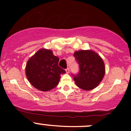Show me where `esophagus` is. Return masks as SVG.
Returning <instances> with one entry per match:
<instances>
[{"mask_svg": "<svg viewBox=\"0 0 131 131\" xmlns=\"http://www.w3.org/2000/svg\"><path fill=\"white\" fill-rule=\"evenodd\" d=\"M66 70V72H67V73H70V69H69V68H67V69L65 70Z\"/></svg>", "mask_w": 131, "mask_h": 131, "instance_id": "obj_1", "label": "esophagus"}]
</instances>
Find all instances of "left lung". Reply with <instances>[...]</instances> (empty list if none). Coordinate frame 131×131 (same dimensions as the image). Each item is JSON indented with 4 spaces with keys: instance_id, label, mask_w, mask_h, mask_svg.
Wrapping results in <instances>:
<instances>
[{
    "instance_id": "8db88e82",
    "label": "left lung",
    "mask_w": 131,
    "mask_h": 131,
    "mask_svg": "<svg viewBox=\"0 0 131 131\" xmlns=\"http://www.w3.org/2000/svg\"><path fill=\"white\" fill-rule=\"evenodd\" d=\"M73 56L80 70L77 75H73L76 85L85 91L94 89L101 82L105 73L102 58L91 50L75 51Z\"/></svg>"
}]
</instances>
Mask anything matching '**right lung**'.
I'll return each instance as SVG.
<instances>
[{"instance_id": "right-lung-1", "label": "right lung", "mask_w": 131, "mask_h": 131, "mask_svg": "<svg viewBox=\"0 0 131 131\" xmlns=\"http://www.w3.org/2000/svg\"><path fill=\"white\" fill-rule=\"evenodd\" d=\"M59 58L51 50L41 49L28 61L25 68L26 77L36 89L48 91L58 85L60 74L65 70L58 66Z\"/></svg>"}]
</instances>
